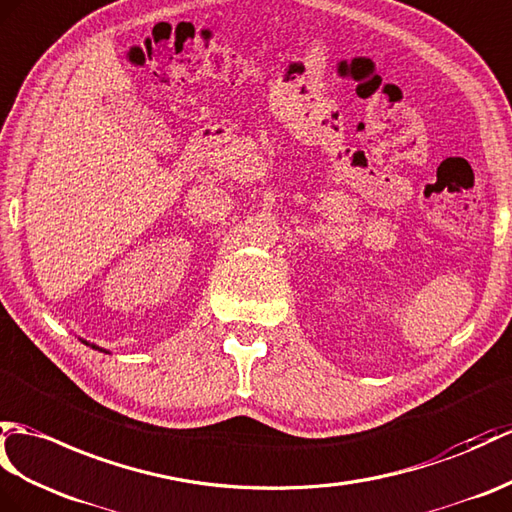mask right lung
Returning <instances> with one entry per match:
<instances>
[{
  "label": "right lung",
  "instance_id": "right-lung-1",
  "mask_svg": "<svg viewBox=\"0 0 512 512\" xmlns=\"http://www.w3.org/2000/svg\"><path fill=\"white\" fill-rule=\"evenodd\" d=\"M91 347H93V349H98V347H95V344H91Z\"/></svg>",
  "mask_w": 512,
  "mask_h": 512
}]
</instances>
